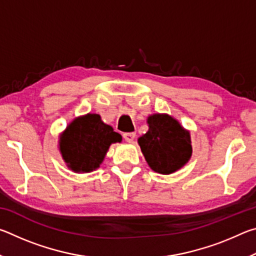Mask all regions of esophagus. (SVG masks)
<instances>
[{
  "instance_id": "obj_1",
  "label": "esophagus",
  "mask_w": 256,
  "mask_h": 256,
  "mask_svg": "<svg viewBox=\"0 0 256 256\" xmlns=\"http://www.w3.org/2000/svg\"><path fill=\"white\" fill-rule=\"evenodd\" d=\"M123 138H124L125 141L128 142V144H131V142H133L134 138H136V133H133V132L124 133L123 134Z\"/></svg>"
}]
</instances>
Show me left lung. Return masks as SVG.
<instances>
[{"label":"left lung","instance_id":"left-lung-1","mask_svg":"<svg viewBox=\"0 0 256 256\" xmlns=\"http://www.w3.org/2000/svg\"><path fill=\"white\" fill-rule=\"evenodd\" d=\"M148 132L138 138L149 167L156 172L170 175L180 170L192 156L190 133L168 114H152L146 118Z\"/></svg>","mask_w":256,"mask_h":256}]
</instances>
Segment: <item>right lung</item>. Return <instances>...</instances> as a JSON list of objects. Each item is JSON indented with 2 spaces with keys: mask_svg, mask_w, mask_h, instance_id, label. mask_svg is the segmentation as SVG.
<instances>
[{
  "mask_svg": "<svg viewBox=\"0 0 256 256\" xmlns=\"http://www.w3.org/2000/svg\"><path fill=\"white\" fill-rule=\"evenodd\" d=\"M122 142V136L105 124L99 114L76 118L60 134L58 150L66 167L82 174L98 170L112 144Z\"/></svg>",
  "mask_w": 256,
  "mask_h": 256,
  "instance_id": "right-lung-1",
  "label": "right lung"
}]
</instances>
